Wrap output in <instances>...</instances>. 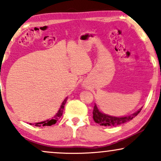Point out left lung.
Instances as JSON below:
<instances>
[{
  "label": "left lung",
  "mask_w": 161,
  "mask_h": 161,
  "mask_svg": "<svg viewBox=\"0 0 161 161\" xmlns=\"http://www.w3.org/2000/svg\"><path fill=\"white\" fill-rule=\"evenodd\" d=\"M141 109H142L138 110L132 115L126 116V117H114V116H110L100 112L95 105L93 110V119L96 123L99 124L100 125L106 126V127H116V126H119L121 124L132 120L140 112Z\"/></svg>",
  "instance_id": "8db88e82"
}]
</instances>
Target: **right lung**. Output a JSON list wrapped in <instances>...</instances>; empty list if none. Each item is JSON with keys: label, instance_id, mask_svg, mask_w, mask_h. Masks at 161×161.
<instances>
[{"label": "right lung", "instance_id": "obj_1", "mask_svg": "<svg viewBox=\"0 0 161 161\" xmlns=\"http://www.w3.org/2000/svg\"><path fill=\"white\" fill-rule=\"evenodd\" d=\"M67 97L64 100L63 103H62L61 106V108H60L58 112V113L56 114V115L54 116L52 119L47 120V121H42V122L36 123L34 125L36 126V127H41V126H43L44 127V126H51L52 125H55V124L57 122L58 120L61 117L62 114H63V111H64V105L66 103V101H67ZM30 125H32V124H30Z\"/></svg>", "mask_w": 161, "mask_h": 161}]
</instances>
